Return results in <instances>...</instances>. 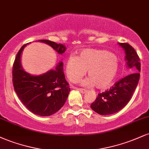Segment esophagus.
Masks as SVG:
<instances>
[{
    "label": "esophagus",
    "instance_id": "esophagus-1",
    "mask_svg": "<svg viewBox=\"0 0 149 149\" xmlns=\"http://www.w3.org/2000/svg\"><path fill=\"white\" fill-rule=\"evenodd\" d=\"M78 90H79V91L81 92V93H83V94H85V92H87V90H85V89H83V88H78Z\"/></svg>",
    "mask_w": 149,
    "mask_h": 149
}]
</instances>
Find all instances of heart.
<instances>
[{"mask_svg":"<svg viewBox=\"0 0 149 149\" xmlns=\"http://www.w3.org/2000/svg\"><path fill=\"white\" fill-rule=\"evenodd\" d=\"M118 69L117 58L106 50L84 49L79 56L70 55L66 60V72L72 83H77L88 70L89 78L83 84L94 85L98 89H106L112 84Z\"/></svg>","mask_w":149,"mask_h":149,"instance_id":"heart-1","label":"heart"}]
</instances>
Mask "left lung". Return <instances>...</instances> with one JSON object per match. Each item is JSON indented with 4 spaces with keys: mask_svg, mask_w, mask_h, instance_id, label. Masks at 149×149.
<instances>
[{
    "mask_svg": "<svg viewBox=\"0 0 149 149\" xmlns=\"http://www.w3.org/2000/svg\"><path fill=\"white\" fill-rule=\"evenodd\" d=\"M119 44L125 49L127 66L136 72L121 78L109 90L97 95L90 107L92 110L100 115L115 113L125 107L131 100L139 83L141 63L137 53L127 42Z\"/></svg>",
    "mask_w": 149,
    "mask_h": 149,
    "instance_id": "1",
    "label": "left lung"
}]
</instances>
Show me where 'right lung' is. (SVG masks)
Instances as JSON below:
<instances>
[{
    "instance_id": "right-lung-1",
    "label": "right lung",
    "mask_w": 149,
    "mask_h": 149,
    "mask_svg": "<svg viewBox=\"0 0 149 149\" xmlns=\"http://www.w3.org/2000/svg\"><path fill=\"white\" fill-rule=\"evenodd\" d=\"M55 49L59 54L65 52L61 44L48 40H40ZM24 45L17 54L13 66V83L15 91L29 110L36 115L48 116L56 113L64 106L70 92L69 84L65 79L63 63L55 70H50L40 76H31L22 69L20 57Z\"/></svg>"
}]
</instances>
